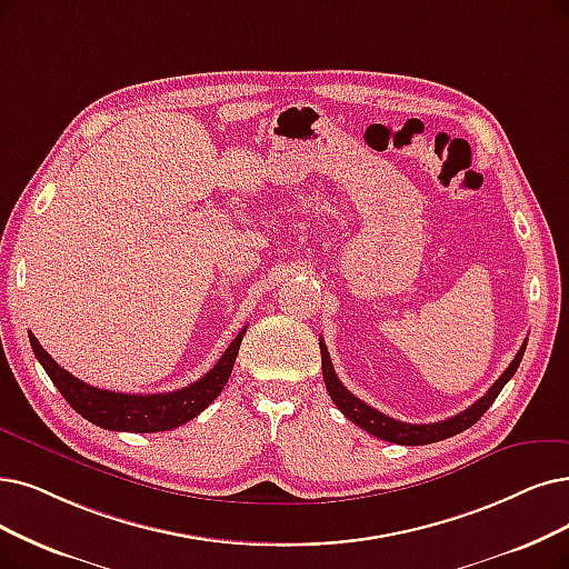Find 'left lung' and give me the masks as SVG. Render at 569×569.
Masks as SVG:
<instances>
[{"mask_svg": "<svg viewBox=\"0 0 569 569\" xmlns=\"http://www.w3.org/2000/svg\"><path fill=\"white\" fill-rule=\"evenodd\" d=\"M526 346L522 343L520 350L516 352L513 361L509 363V369L497 378V382L492 388L476 401L471 403L467 411L452 416L448 420L441 422H429V425H411V422H401L395 420L390 416H385L376 408H371L369 403H363L361 399H357L350 390H346V385L338 380L336 371H333V363L329 357V350L325 346V340L320 338V352H322V376H325V385H327V392L333 399V403L340 408V413H343L348 420H352L357 427H361L363 431H369V435L382 439V441H390V443H399V446H425V443H437L443 441L448 437H456L460 431L469 429L476 420H479L488 408L492 406V401L497 399V395L502 392L505 385L511 380V376L516 373L518 363L522 359V352H526Z\"/></svg>", "mask_w": 569, "mask_h": 569, "instance_id": "obj_1", "label": "left lung"}]
</instances>
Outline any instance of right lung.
Returning <instances> with one entry per match:
<instances>
[{
    "label": "right lung",
    "instance_id": "1",
    "mask_svg": "<svg viewBox=\"0 0 569 569\" xmlns=\"http://www.w3.org/2000/svg\"><path fill=\"white\" fill-rule=\"evenodd\" d=\"M244 331L247 327L231 340V346L226 348L221 359L214 363V369H210L200 380L189 385V388L161 395H121L98 390L93 385H86L83 380L74 378L70 371H64L60 363L39 346L34 333H30V346L43 371L49 373L58 392L64 397V401L88 422L111 431H140V435H147L149 431L151 435V431H168L193 420L221 395L223 385L229 382V376L233 371Z\"/></svg>",
    "mask_w": 569,
    "mask_h": 569
}]
</instances>
